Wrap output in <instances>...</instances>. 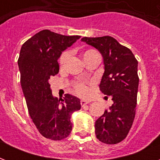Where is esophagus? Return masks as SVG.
<instances>
[{"label":"esophagus","instance_id":"1","mask_svg":"<svg viewBox=\"0 0 160 160\" xmlns=\"http://www.w3.org/2000/svg\"><path fill=\"white\" fill-rule=\"evenodd\" d=\"M89 103H90V101H88V100H80V105H81V106H85V105H88Z\"/></svg>","mask_w":160,"mask_h":160}]
</instances>
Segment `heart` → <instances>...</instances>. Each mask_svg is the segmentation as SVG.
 <instances>
[{
	"label": "heart",
	"mask_w": 160,
	"mask_h": 160,
	"mask_svg": "<svg viewBox=\"0 0 160 160\" xmlns=\"http://www.w3.org/2000/svg\"><path fill=\"white\" fill-rule=\"evenodd\" d=\"M82 57L85 60V62H86L87 60H91L93 58H100V55L95 50L89 49V50H86L83 52ZM69 58H70V53L68 51H65L60 55V59H59V65H60V68L65 67ZM75 90L76 94L80 95V96H86V95H89V92H90V89L85 83H77L75 85Z\"/></svg>",
	"instance_id": "b5f03b06"
}]
</instances>
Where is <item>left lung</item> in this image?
Returning a JSON list of instances; mask_svg holds the SVG:
<instances>
[{
	"label": "left lung",
	"instance_id": "8db88e82",
	"mask_svg": "<svg viewBox=\"0 0 160 160\" xmlns=\"http://www.w3.org/2000/svg\"><path fill=\"white\" fill-rule=\"evenodd\" d=\"M81 41L102 55L105 72L100 90L113 100L111 106L95 121V134L102 143L118 144L126 138L135 116L138 61L129 48L111 36L83 37Z\"/></svg>",
	"mask_w": 160,
	"mask_h": 160
}]
</instances>
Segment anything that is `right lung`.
Wrapping results in <instances>:
<instances>
[{
	"label": "right lung",
	"mask_w": 160,
	"mask_h": 160,
	"mask_svg": "<svg viewBox=\"0 0 160 160\" xmlns=\"http://www.w3.org/2000/svg\"><path fill=\"white\" fill-rule=\"evenodd\" d=\"M80 38L43 30L21 46L18 59L21 88L29 114L46 139L61 140L69 136L71 114L81 107L80 99L69 94L63 99L54 97L49 83L59 72L57 60L62 51Z\"/></svg>",
	"instance_id": "add662e5"
}]
</instances>
